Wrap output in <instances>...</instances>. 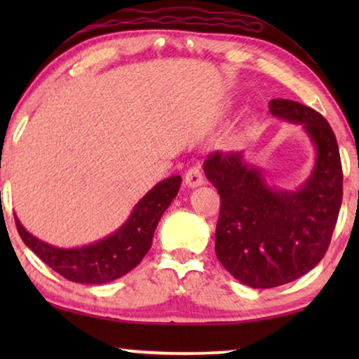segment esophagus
Returning a JSON list of instances; mask_svg holds the SVG:
<instances>
[{
	"label": "esophagus",
	"mask_w": 359,
	"mask_h": 359,
	"mask_svg": "<svg viewBox=\"0 0 359 359\" xmlns=\"http://www.w3.org/2000/svg\"><path fill=\"white\" fill-rule=\"evenodd\" d=\"M204 184V175L203 171L199 168H190L185 174V185L190 187V188H196V187H201Z\"/></svg>",
	"instance_id": "1"
}]
</instances>
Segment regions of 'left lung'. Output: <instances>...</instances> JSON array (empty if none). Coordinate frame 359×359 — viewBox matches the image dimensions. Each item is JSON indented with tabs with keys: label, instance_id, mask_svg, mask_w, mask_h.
<instances>
[{
	"label": "left lung",
	"instance_id": "8db88e82",
	"mask_svg": "<svg viewBox=\"0 0 359 359\" xmlns=\"http://www.w3.org/2000/svg\"><path fill=\"white\" fill-rule=\"evenodd\" d=\"M276 118L301 125L315 149L312 172L294 190L269 185L244 151L212 154L204 174L220 194L215 253L252 288H274L307 274L330 247L342 204V165L323 115L291 100H271Z\"/></svg>",
	"mask_w": 359,
	"mask_h": 359
}]
</instances>
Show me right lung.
Returning a JSON list of instances; mask_svg holds the SVG:
<instances>
[{
  "instance_id": "right-lung-1",
  "label": "right lung",
  "mask_w": 359,
  "mask_h": 359,
  "mask_svg": "<svg viewBox=\"0 0 359 359\" xmlns=\"http://www.w3.org/2000/svg\"><path fill=\"white\" fill-rule=\"evenodd\" d=\"M182 177L171 175L149 190L133 208L130 217L115 229L88 245L63 248L41 241L23 228L15 215L22 241L60 276L76 283L104 285L128 274L150 250L161 215L180 190Z\"/></svg>"
}]
</instances>
